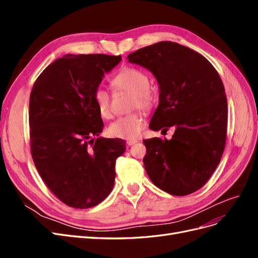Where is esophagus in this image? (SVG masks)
I'll return each instance as SVG.
<instances>
[{
  "instance_id": "1",
  "label": "esophagus",
  "mask_w": 258,
  "mask_h": 258,
  "mask_svg": "<svg viewBox=\"0 0 258 258\" xmlns=\"http://www.w3.org/2000/svg\"><path fill=\"white\" fill-rule=\"evenodd\" d=\"M137 142H138V140H128V141H127V144H128L129 146H131V145L136 144Z\"/></svg>"
}]
</instances>
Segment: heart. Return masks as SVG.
Segmentation results:
<instances>
[{
    "label": "heart",
    "mask_w": 258,
    "mask_h": 258,
    "mask_svg": "<svg viewBox=\"0 0 258 258\" xmlns=\"http://www.w3.org/2000/svg\"><path fill=\"white\" fill-rule=\"evenodd\" d=\"M112 85L117 89L127 90L134 93L132 108H142L148 110L154 102V93L150 88V79L142 70L124 67L112 79ZM93 101L98 108L99 114L103 118H110L111 97L108 92L99 87L93 93ZM145 127V119L142 114L132 113L119 117L108 127V134L114 138L123 140H137L141 136Z\"/></svg>",
    "instance_id": "b5f03b06"
}]
</instances>
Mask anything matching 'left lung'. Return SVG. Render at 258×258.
Listing matches in <instances>:
<instances>
[{
	"label": "left lung",
	"instance_id": "1",
	"mask_svg": "<svg viewBox=\"0 0 258 258\" xmlns=\"http://www.w3.org/2000/svg\"><path fill=\"white\" fill-rule=\"evenodd\" d=\"M152 72L159 86L154 131L174 127L172 139L144 140L146 173L158 188L174 196L198 190L221 161L227 131V98L220 75L202 54L163 41L128 56Z\"/></svg>",
	"mask_w": 258,
	"mask_h": 258
}]
</instances>
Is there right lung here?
<instances>
[{
  "label": "right lung",
  "instance_id": "add662e5",
  "mask_svg": "<svg viewBox=\"0 0 258 258\" xmlns=\"http://www.w3.org/2000/svg\"><path fill=\"white\" fill-rule=\"evenodd\" d=\"M120 60L102 53L64 54L44 70L31 91L34 165L54 196L69 207H95L114 187L116 159L126 151V142L100 137L104 124L93 93Z\"/></svg>",
  "mask_w": 258,
  "mask_h": 258
}]
</instances>
